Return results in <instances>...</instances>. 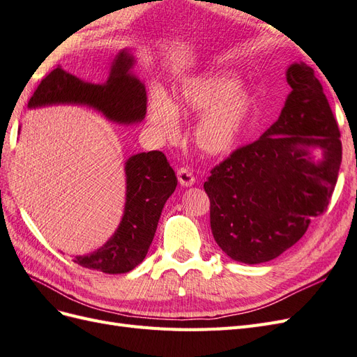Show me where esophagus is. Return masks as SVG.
<instances>
[{
  "label": "esophagus",
  "instance_id": "obj_1",
  "mask_svg": "<svg viewBox=\"0 0 357 357\" xmlns=\"http://www.w3.org/2000/svg\"><path fill=\"white\" fill-rule=\"evenodd\" d=\"M177 178L180 181L181 186H192L193 183H195V176H193V172L189 167H180L177 169Z\"/></svg>",
  "mask_w": 357,
  "mask_h": 357
}]
</instances>
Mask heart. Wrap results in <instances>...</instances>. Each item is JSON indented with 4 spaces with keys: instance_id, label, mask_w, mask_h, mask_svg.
<instances>
[{
    "instance_id": "b5f03b06",
    "label": "heart",
    "mask_w": 357,
    "mask_h": 357,
    "mask_svg": "<svg viewBox=\"0 0 357 357\" xmlns=\"http://www.w3.org/2000/svg\"><path fill=\"white\" fill-rule=\"evenodd\" d=\"M229 74L207 73L190 77L180 84L172 104L162 95L150 101L149 114L156 132L174 137L180 113H204L195 128V139L208 155L228 153L240 143L252 121L255 100L244 88H235Z\"/></svg>"
}]
</instances>
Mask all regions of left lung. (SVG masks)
<instances>
[{
	"mask_svg": "<svg viewBox=\"0 0 357 357\" xmlns=\"http://www.w3.org/2000/svg\"><path fill=\"white\" fill-rule=\"evenodd\" d=\"M291 88L278 121L256 142L211 168L204 183L215 243L236 262L262 264L286 252L326 211L342 159L340 128L307 63H291ZM308 146H320L314 166Z\"/></svg>",
	"mask_w": 357,
	"mask_h": 357,
	"instance_id": "1",
	"label": "left lung"
}]
</instances>
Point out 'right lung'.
<instances>
[{
  "mask_svg": "<svg viewBox=\"0 0 357 357\" xmlns=\"http://www.w3.org/2000/svg\"><path fill=\"white\" fill-rule=\"evenodd\" d=\"M132 58L121 53L105 84H91L63 71L59 66L40 82L28 102L38 107L55 102L88 104L110 121L132 123L147 110L144 84L129 74ZM126 204L123 218L112 238L98 250L77 256L74 262L105 274H123L143 262L153 241L162 208L176 190L177 177L167 156L153 150L126 162Z\"/></svg>",
  "mask_w": 357,
  "mask_h": 357,
  "instance_id": "obj_1",
  "label": "right lung"
}]
</instances>
